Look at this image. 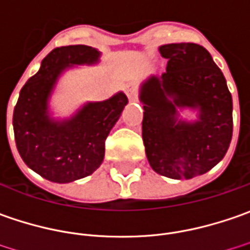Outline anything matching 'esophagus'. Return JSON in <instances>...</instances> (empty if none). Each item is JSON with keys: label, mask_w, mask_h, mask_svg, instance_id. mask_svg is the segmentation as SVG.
<instances>
[{"label": "esophagus", "mask_w": 250, "mask_h": 250, "mask_svg": "<svg viewBox=\"0 0 250 250\" xmlns=\"http://www.w3.org/2000/svg\"><path fill=\"white\" fill-rule=\"evenodd\" d=\"M125 92H127V97H128L130 101H135V99H137L135 85H134L133 83H130V84H127V85H125Z\"/></svg>", "instance_id": "esophagus-1"}]
</instances>
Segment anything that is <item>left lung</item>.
Wrapping results in <instances>:
<instances>
[{"mask_svg": "<svg viewBox=\"0 0 250 250\" xmlns=\"http://www.w3.org/2000/svg\"><path fill=\"white\" fill-rule=\"evenodd\" d=\"M166 70L142 83V140L151 167L160 176L189 180L208 173L227 153L232 137V97L206 48L194 42L159 48ZM198 110V120L178 117Z\"/></svg>", "mask_w": 250, "mask_h": 250, "instance_id": "1", "label": "left lung"}]
</instances>
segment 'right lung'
<instances>
[{"label":"right lung","mask_w":250,"mask_h":250,"mask_svg":"<svg viewBox=\"0 0 250 250\" xmlns=\"http://www.w3.org/2000/svg\"><path fill=\"white\" fill-rule=\"evenodd\" d=\"M101 52L88 45L52 49L37 73L23 85L13 110V133L23 162L52 183L66 184L92 174L105 156V140L128 99L123 92L102 102H88L73 116H49L48 99L66 69L94 65Z\"/></svg>","instance_id":"1"}]
</instances>
